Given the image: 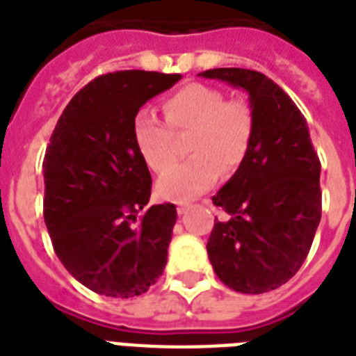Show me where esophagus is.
I'll return each mask as SVG.
<instances>
[{
	"instance_id": "34e87169",
	"label": "esophagus",
	"mask_w": 356,
	"mask_h": 356,
	"mask_svg": "<svg viewBox=\"0 0 356 356\" xmlns=\"http://www.w3.org/2000/svg\"><path fill=\"white\" fill-rule=\"evenodd\" d=\"M190 209L188 201H177V212L179 214H184V212Z\"/></svg>"
}]
</instances>
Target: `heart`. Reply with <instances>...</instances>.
<instances>
[{"instance_id": "b5f03b06", "label": "heart", "mask_w": 356, "mask_h": 356, "mask_svg": "<svg viewBox=\"0 0 356 356\" xmlns=\"http://www.w3.org/2000/svg\"><path fill=\"white\" fill-rule=\"evenodd\" d=\"M162 111L168 126L149 108H140L131 125L134 147L145 166L156 173L175 158L172 135L191 131L187 150L193 156L167 167L156 183L162 197L190 200L211 188L222 170L233 173L242 166L254 134V114L249 103L225 99V94L214 86L188 83L162 102Z\"/></svg>"}]
</instances>
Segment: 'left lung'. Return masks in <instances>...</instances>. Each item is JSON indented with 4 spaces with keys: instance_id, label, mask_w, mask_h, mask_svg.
Returning <instances> with one entry per match:
<instances>
[{
    "instance_id": "left-lung-1",
    "label": "left lung",
    "mask_w": 356,
    "mask_h": 356,
    "mask_svg": "<svg viewBox=\"0 0 356 356\" xmlns=\"http://www.w3.org/2000/svg\"><path fill=\"white\" fill-rule=\"evenodd\" d=\"M200 75L243 88L254 114L245 161L212 197L229 220L214 222L207 253L225 286L270 292L298 273L320 225V159L301 111L264 74L214 68Z\"/></svg>"
}]
</instances>
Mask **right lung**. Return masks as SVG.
I'll list each match as a JSON object with an SVG mask.
<instances>
[{
    "label": "right lung",
    "instance_id": "1",
    "mask_svg": "<svg viewBox=\"0 0 356 356\" xmlns=\"http://www.w3.org/2000/svg\"><path fill=\"white\" fill-rule=\"evenodd\" d=\"M179 74L125 70L99 75L60 114L44 156V222L58 260L81 284L134 298L162 275L177 220L173 203H149L151 173L134 147L140 107Z\"/></svg>",
    "mask_w": 356,
    "mask_h": 356
}]
</instances>
